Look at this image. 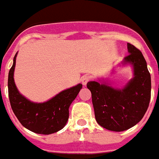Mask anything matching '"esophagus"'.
<instances>
[{"instance_id": "34e87169", "label": "esophagus", "mask_w": 159, "mask_h": 159, "mask_svg": "<svg viewBox=\"0 0 159 159\" xmlns=\"http://www.w3.org/2000/svg\"><path fill=\"white\" fill-rule=\"evenodd\" d=\"M90 79H91V77L90 76L88 75H84L83 77H82V82L84 86H86V84H87L88 82H90Z\"/></svg>"}]
</instances>
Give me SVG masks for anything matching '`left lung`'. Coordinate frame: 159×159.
<instances>
[{
	"label": "left lung",
	"mask_w": 159,
	"mask_h": 159,
	"mask_svg": "<svg viewBox=\"0 0 159 159\" xmlns=\"http://www.w3.org/2000/svg\"><path fill=\"white\" fill-rule=\"evenodd\" d=\"M129 54L124 63L133 65L134 77L121 90L105 84L89 82L96 121L111 131L121 132L133 127L143 118L150 104L151 78L141 51L128 43Z\"/></svg>",
	"instance_id": "8db88e82"
}]
</instances>
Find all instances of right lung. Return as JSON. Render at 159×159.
<instances>
[{
    "mask_svg": "<svg viewBox=\"0 0 159 159\" xmlns=\"http://www.w3.org/2000/svg\"><path fill=\"white\" fill-rule=\"evenodd\" d=\"M16 57L17 53L8 77L9 102L14 115L24 127L35 133L48 135L60 131L67 123L69 106L76 98L82 85L78 84L64 90L48 102L43 103L30 102L21 95L14 83Z\"/></svg>",
    "mask_w": 159,
    "mask_h": 159,
    "instance_id": "1",
    "label": "right lung"
}]
</instances>
